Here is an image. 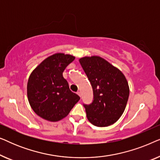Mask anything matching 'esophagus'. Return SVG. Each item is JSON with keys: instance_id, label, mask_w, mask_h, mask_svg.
Here are the masks:
<instances>
[{"instance_id": "obj_1", "label": "esophagus", "mask_w": 160, "mask_h": 160, "mask_svg": "<svg viewBox=\"0 0 160 160\" xmlns=\"http://www.w3.org/2000/svg\"><path fill=\"white\" fill-rule=\"evenodd\" d=\"M77 94H78V95H79V96H80V97H81V96H82V94H81V92H80V91H78V92H77Z\"/></svg>"}]
</instances>
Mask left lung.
I'll use <instances>...</instances> for the list:
<instances>
[{
  "mask_svg": "<svg viewBox=\"0 0 160 160\" xmlns=\"http://www.w3.org/2000/svg\"><path fill=\"white\" fill-rule=\"evenodd\" d=\"M79 62L93 89L92 103L84 105L89 122L101 128L114 124L125 110L130 95L125 76L101 57H84Z\"/></svg>",
  "mask_w": 160,
  "mask_h": 160,
  "instance_id": "1",
  "label": "left lung"
}]
</instances>
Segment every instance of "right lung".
<instances>
[{"mask_svg": "<svg viewBox=\"0 0 160 160\" xmlns=\"http://www.w3.org/2000/svg\"><path fill=\"white\" fill-rule=\"evenodd\" d=\"M75 57L59 52L48 57L30 73L28 99L35 113L49 122L66 117L80 99L69 89L62 73Z\"/></svg>", "mask_w": 160, "mask_h": 160, "instance_id": "obj_1", "label": "right lung"}]
</instances>
